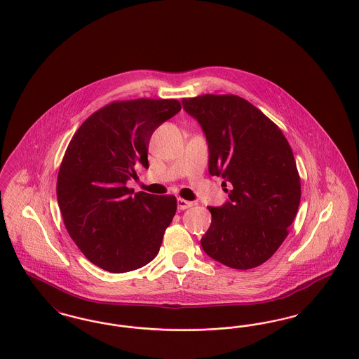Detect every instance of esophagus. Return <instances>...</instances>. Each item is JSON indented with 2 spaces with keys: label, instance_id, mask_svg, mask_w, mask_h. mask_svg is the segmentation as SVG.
<instances>
[{
  "label": "esophagus",
  "instance_id": "esophagus-1",
  "mask_svg": "<svg viewBox=\"0 0 359 359\" xmlns=\"http://www.w3.org/2000/svg\"><path fill=\"white\" fill-rule=\"evenodd\" d=\"M192 205H194V202H189V201L182 199V198L177 199V207H179L180 210H187V208L192 207Z\"/></svg>",
  "mask_w": 359,
  "mask_h": 359
}]
</instances>
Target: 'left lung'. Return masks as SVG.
I'll return each mask as SVG.
<instances>
[{
	"mask_svg": "<svg viewBox=\"0 0 359 359\" xmlns=\"http://www.w3.org/2000/svg\"><path fill=\"white\" fill-rule=\"evenodd\" d=\"M208 142V172L230 186L229 202L208 207L211 224L201 239L223 265L248 271L277 252L290 234L302 186L288 140L256 106L233 94L184 98Z\"/></svg>",
	"mask_w": 359,
	"mask_h": 359,
	"instance_id": "1",
	"label": "left lung"
}]
</instances>
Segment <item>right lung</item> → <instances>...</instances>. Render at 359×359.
Listing matches in <instances>:
<instances>
[{"label":"right lung","instance_id":"1","mask_svg":"<svg viewBox=\"0 0 359 359\" xmlns=\"http://www.w3.org/2000/svg\"><path fill=\"white\" fill-rule=\"evenodd\" d=\"M182 109L177 100L114 101L93 113L71 138L56 195L69 237L94 265L111 273L138 269L157 256L176 212L173 195L126 187L148 168L154 130Z\"/></svg>","mask_w":359,"mask_h":359}]
</instances>
